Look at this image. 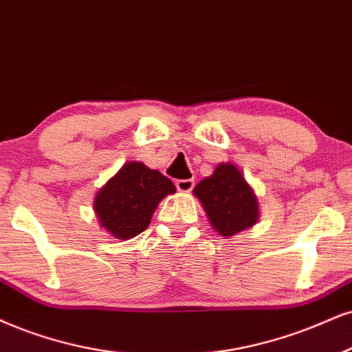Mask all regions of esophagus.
I'll return each mask as SVG.
<instances>
[{"label": "esophagus", "mask_w": 352, "mask_h": 352, "mask_svg": "<svg viewBox=\"0 0 352 352\" xmlns=\"http://www.w3.org/2000/svg\"><path fill=\"white\" fill-rule=\"evenodd\" d=\"M176 188L181 192H189L194 188V179H177L176 181Z\"/></svg>", "instance_id": "esophagus-1"}]
</instances>
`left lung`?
<instances>
[{"label": "left lung", "instance_id": "8db88e82", "mask_svg": "<svg viewBox=\"0 0 352 352\" xmlns=\"http://www.w3.org/2000/svg\"><path fill=\"white\" fill-rule=\"evenodd\" d=\"M209 220L222 236L253 227L258 220V201L253 189L232 163H220L214 175L194 188Z\"/></svg>", "mask_w": 352, "mask_h": 352}]
</instances>
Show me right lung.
<instances>
[{
    "instance_id": "obj_1",
    "label": "right lung",
    "mask_w": 352,
    "mask_h": 352,
    "mask_svg": "<svg viewBox=\"0 0 352 352\" xmlns=\"http://www.w3.org/2000/svg\"><path fill=\"white\" fill-rule=\"evenodd\" d=\"M175 190L171 179L160 171L130 162L99 190L94 209L107 232L127 240L148 227L158 202Z\"/></svg>"
}]
</instances>
